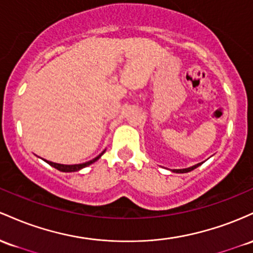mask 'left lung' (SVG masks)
Masks as SVG:
<instances>
[{
  "mask_svg": "<svg viewBox=\"0 0 253 253\" xmlns=\"http://www.w3.org/2000/svg\"><path fill=\"white\" fill-rule=\"evenodd\" d=\"M201 165V163L200 164H197V165H195V166H192V167H189V169H173V172H177V173H186V172H190V171H192V169H195L196 167H198Z\"/></svg>",
  "mask_w": 253,
  "mask_h": 253,
  "instance_id": "1",
  "label": "left lung"
}]
</instances>
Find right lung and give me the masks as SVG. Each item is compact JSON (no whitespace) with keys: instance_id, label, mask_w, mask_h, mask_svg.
Here are the masks:
<instances>
[{"instance_id":"add662e5","label":"right lung","mask_w":253,"mask_h":253,"mask_svg":"<svg viewBox=\"0 0 253 253\" xmlns=\"http://www.w3.org/2000/svg\"><path fill=\"white\" fill-rule=\"evenodd\" d=\"M104 153H105V150H104L103 153H101V154H99L98 157L93 159V160L87 161V163H84V164H79V165H61V164L51 163V161H47V160H45V161H46V163L49 164V165H51V166H52V167H55V169H57L58 171H62V172H75V171H79V169H84V167L88 166V165H90V164L95 163V161L98 160V159L100 158L101 155L104 154Z\"/></svg>"}]
</instances>
